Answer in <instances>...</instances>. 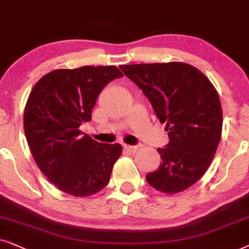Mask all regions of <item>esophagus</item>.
<instances>
[{
  "mask_svg": "<svg viewBox=\"0 0 249 249\" xmlns=\"http://www.w3.org/2000/svg\"><path fill=\"white\" fill-rule=\"evenodd\" d=\"M124 149H125V150H126V151H128V152H135V151H138L139 147H138V145L124 144Z\"/></svg>",
  "mask_w": 249,
  "mask_h": 249,
  "instance_id": "esophagus-1",
  "label": "esophagus"
}]
</instances>
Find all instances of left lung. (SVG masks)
Instances as JSON below:
<instances>
[{"label": "left lung", "mask_w": 249, "mask_h": 249, "mask_svg": "<svg viewBox=\"0 0 249 249\" xmlns=\"http://www.w3.org/2000/svg\"><path fill=\"white\" fill-rule=\"evenodd\" d=\"M149 99L170 142L158 148L161 164L147 174L148 183L164 194L195 184L213 160L222 133V108L210 79L184 62L119 66Z\"/></svg>", "instance_id": "8db88e82"}]
</instances>
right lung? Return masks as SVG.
Wrapping results in <instances>:
<instances>
[{
  "instance_id": "obj_1",
  "label": "right lung",
  "mask_w": 249,
  "mask_h": 249,
  "mask_svg": "<svg viewBox=\"0 0 249 249\" xmlns=\"http://www.w3.org/2000/svg\"><path fill=\"white\" fill-rule=\"evenodd\" d=\"M122 76L115 66L55 69L33 88L24 111L25 135L38 168L59 190L88 197L110 180L122 145L100 143L79 126L91 121L102 89Z\"/></svg>"
}]
</instances>
